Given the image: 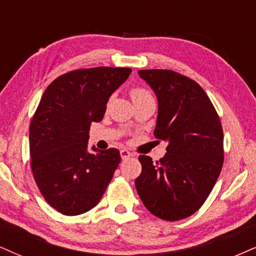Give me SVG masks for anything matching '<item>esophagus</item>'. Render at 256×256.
Instances as JSON below:
<instances>
[{"instance_id":"34e87169","label":"esophagus","mask_w":256,"mask_h":256,"mask_svg":"<svg viewBox=\"0 0 256 256\" xmlns=\"http://www.w3.org/2000/svg\"><path fill=\"white\" fill-rule=\"evenodd\" d=\"M132 156H134V154H132L130 151L125 150V148H124V150L120 151V157L122 158V160H128V158H130Z\"/></svg>"}]
</instances>
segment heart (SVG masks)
I'll return each instance as SVG.
<instances>
[{
  "label": "heart",
  "instance_id": "heart-1",
  "mask_svg": "<svg viewBox=\"0 0 256 256\" xmlns=\"http://www.w3.org/2000/svg\"><path fill=\"white\" fill-rule=\"evenodd\" d=\"M131 96L134 100L140 99V98H146V96H151L150 93L148 92L146 90L142 88V87H134V90H131Z\"/></svg>",
  "mask_w": 256,
  "mask_h": 256
}]
</instances>
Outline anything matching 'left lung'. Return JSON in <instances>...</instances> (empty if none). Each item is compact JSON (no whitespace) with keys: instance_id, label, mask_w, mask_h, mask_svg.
<instances>
[{"instance_id":"8db88e82","label":"left lung","mask_w":256,"mask_h":256,"mask_svg":"<svg viewBox=\"0 0 256 256\" xmlns=\"http://www.w3.org/2000/svg\"><path fill=\"white\" fill-rule=\"evenodd\" d=\"M139 76L158 102L154 137L166 142L160 160L140 154L136 189L151 214L166 221L189 218L202 206L223 166L218 112L198 84L169 70H142Z\"/></svg>"}]
</instances>
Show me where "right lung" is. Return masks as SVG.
<instances>
[{"label": "right lung", "instance_id": "obj_1", "mask_svg": "<svg viewBox=\"0 0 256 256\" xmlns=\"http://www.w3.org/2000/svg\"><path fill=\"white\" fill-rule=\"evenodd\" d=\"M131 68L94 67L56 78L44 90L29 128L34 180L61 214H84L98 204L120 163L117 148L88 151L90 128L104 118L111 94Z\"/></svg>", "mask_w": 256, "mask_h": 256}]
</instances>
